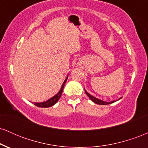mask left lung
Listing matches in <instances>:
<instances>
[{"instance_id":"left-lung-1","label":"left lung","mask_w":148,"mask_h":148,"mask_svg":"<svg viewBox=\"0 0 148 148\" xmlns=\"http://www.w3.org/2000/svg\"><path fill=\"white\" fill-rule=\"evenodd\" d=\"M85 92H86V95H87L88 96V97H89L90 99L92 100V101H93V102L97 103V104H100V105H107V104H110V103L115 102V101H111V102H106V101H102V100H100V99H97V98L94 97H93V96L90 95L88 92H86V90H85Z\"/></svg>"}]
</instances>
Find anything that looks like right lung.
<instances>
[{
  "label": "right lung",
  "instance_id": "right-lung-1",
  "mask_svg": "<svg viewBox=\"0 0 148 148\" xmlns=\"http://www.w3.org/2000/svg\"><path fill=\"white\" fill-rule=\"evenodd\" d=\"M67 77H68V76H67ZM67 79H65V81H64L63 84H62V87H61L60 90L59 91V92L56 95L53 97L52 98H51V99H48V100H47V101H44V102H42V103H36V102H35V103H34V104H35V106H38V107H42V108H48V107H51V106H53V105L55 104V103H56L58 101V99L60 98L61 95H62V90H63L64 84H65L66 81H67Z\"/></svg>",
  "mask_w": 148,
  "mask_h": 148
}]
</instances>
